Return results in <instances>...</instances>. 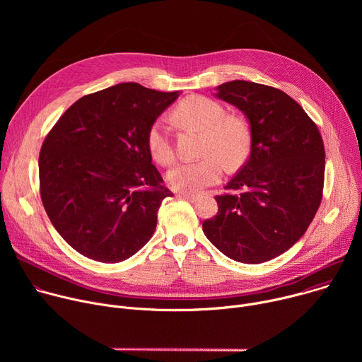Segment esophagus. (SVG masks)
<instances>
[{"instance_id": "1", "label": "esophagus", "mask_w": 362, "mask_h": 362, "mask_svg": "<svg viewBox=\"0 0 362 362\" xmlns=\"http://www.w3.org/2000/svg\"><path fill=\"white\" fill-rule=\"evenodd\" d=\"M179 199H186L189 202H196L199 199V194H194V193H186V192H179L176 194Z\"/></svg>"}]
</instances>
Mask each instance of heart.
<instances>
[{
  "mask_svg": "<svg viewBox=\"0 0 362 362\" xmlns=\"http://www.w3.org/2000/svg\"><path fill=\"white\" fill-rule=\"evenodd\" d=\"M173 117L185 126L204 132L202 156L197 162H186L168 173L172 187L196 193L221 180L225 166L229 170L240 168L249 156L250 132L247 124L235 116H228L221 103L204 97L190 95L176 107ZM150 156L159 165H169L175 150L168 129L162 120L154 122L146 134Z\"/></svg>",
  "mask_w": 362,
  "mask_h": 362,
  "instance_id": "b5f03b06",
  "label": "heart"
}]
</instances>
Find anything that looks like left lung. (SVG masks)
Instances as JSON below:
<instances>
[{"label":"left lung","instance_id":"1","mask_svg":"<svg viewBox=\"0 0 362 362\" xmlns=\"http://www.w3.org/2000/svg\"><path fill=\"white\" fill-rule=\"evenodd\" d=\"M216 97L245 113L250 154L216 196L203 232L242 264H262L292 247L311 225L324 192L325 148L317 124L279 88L235 80Z\"/></svg>","mask_w":362,"mask_h":362}]
</instances>
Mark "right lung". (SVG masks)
Instances as JSON below:
<instances>
[{
	"label": "right lung",
	"mask_w": 362,
	"mask_h": 362,
	"mask_svg": "<svg viewBox=\"0 0 362 362\" xmlns=\"http://www.w3.org/2000/svg\"><path fill=\"white\" fill-rule=\"evenodd\" d=\"M122 83L78 98L40 150V194L62 238L97 262L133 256L153 236L173 196L151 165L148 127L177 98Z\"/></svg>",
	"instance_id": "obj_1"
}]
</instances>
